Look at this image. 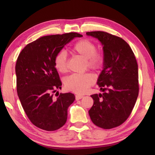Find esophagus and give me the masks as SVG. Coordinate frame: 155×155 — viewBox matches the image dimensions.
I'll use <instances>...</instances> for the list:
<instances>
[{
  "instance_id": "1",
  "label": "esophagus",
  "mask_w": 155,
  "mask_h": 155,
  "mask_svg": "<svg viewBox=\"0 0 155 155\" xmlns=\"http://www.w3.org/2000/svg\"><path fill=\"white\" fill-rule=\"evenodd\" d=\"M75 98H76V100H77V101H78V100L83 98V95H76Z\"/></svg>"
}]
</instances>
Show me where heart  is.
<instances>
[{"instance_id":"obj_1","label":"heart","mask_w":155,"mask_h":155,"mask_svg":"<svg viewBox=\"0 0 155 155\" xmlns=\"http://www.w3.org/2000/svg\"><path fill=\"white\" fill-rule=\"evenodd\" d=\"M75 53L85 59L86 66L93 70H98L103 66L104 57L101 52L96 51V44L87 39L77 41L72 47ZM54 65L57 71L64 73L68 70V56L66 52L60 51L54 58ZM95 82V78L91 73L73 74L64 79L68 90L76 94H83Z\"/></svg>"}]
</instances>
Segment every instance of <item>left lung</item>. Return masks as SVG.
I'll list each match as a JSON object with an SVG mask.
<instances>
[{"label": "left lung", "mask_w": 155, "mask_h": 155, "mask_svg": "<svg viewBox=\"0 0 155 155\" xmlns=\"http://www.w3.org/2000/svg\"><path fill=\"white\" fill-rule=\"evenodd\" d=\"M103 46V70L98 84L103 94H93L89 110L97 127L110 129L123 124L129 117L139 94L138 65L130 46L119 37L104 31H91Z\"/></svg>", "instance_id": "1"}]
</instances>
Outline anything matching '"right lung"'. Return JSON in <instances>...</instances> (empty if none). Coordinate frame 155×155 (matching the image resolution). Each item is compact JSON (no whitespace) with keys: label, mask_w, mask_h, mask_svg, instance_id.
Masks as SVG:
<instances>
[{"label":"right lung","mask_w":155,"mask_h":155,"mask_svg":"<svg viewBox=\"0 0 155 155\" xmlns=\"http://www.w3.org/2000/svg\"><path fill=\"white\" fill-rule=\"evenodd\" d=\"M77 33L44 36L27 44L20 52L15 64L18 97L28 118L35 127L52 131L67 121L68 109L75 100L72 93H52L61 88V81L54 65L56 54Z\"/></svg>","instance_id":"1"}]
</instances>
